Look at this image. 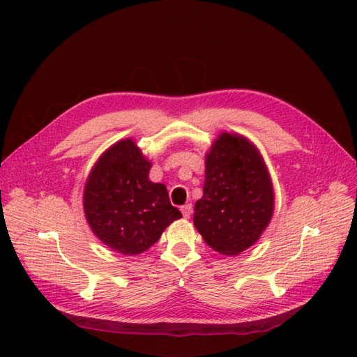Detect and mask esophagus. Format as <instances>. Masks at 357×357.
Returning <instances> with one entry per match:
<instances>
[{
  "instance_id": "esophagus-1",
  "label": "esophagus",
  "mask_w": 357,
  "mask_h": 357,
  "mask_svg": "<svg viewBox=\"0 0 357 357\" xmlns=\"http://www.w3.org/2000/svg\"><path fill=\"white\" fill-rule=\"evenodd\" d=\"M181 211H183L184 218H190V215H192V204H185V206L181 207Z\"/></svg>"
}]
</instances>
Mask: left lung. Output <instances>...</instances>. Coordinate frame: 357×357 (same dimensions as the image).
Listing matches in <instances>:
<instances>
[{"label": "left lung", "mask_w": 357, "mask_h": 357, "mask_svg": "<svg viewBox=\"0 0 357 357\" xmlns=\"http://www.w3.org/2000/svg\"><path fill=\"white\" fill-rule=\"evenodd\" d=\"M271 215L273 187L261 155L242 136L222 133L206 158L196 230L215 252L236 256L259 239Z\"/></svg>", "instance_id": "8db88e82"}]
</instances>
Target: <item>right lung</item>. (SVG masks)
<instances>
[{
	"label": "right lung",
	"instance_id": "1",
	"mask_svg": "<svg viewBox=\"0 0 357 357\" xmlns=\"http://www.w3.org/2000/svg\"><path fill=\"white\" fill-rule=\"evenodd\" d=\"M150 162L132 139L119 141L100 158L84 188V211L93 233L123 255H139L158 242L174 219L164 184L149 179Z\"/></svg>",
	"mask_w": 357,
	"mask_h": 357
}]
</instances>
